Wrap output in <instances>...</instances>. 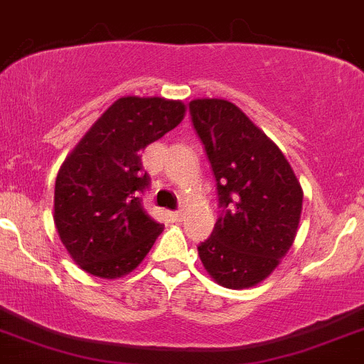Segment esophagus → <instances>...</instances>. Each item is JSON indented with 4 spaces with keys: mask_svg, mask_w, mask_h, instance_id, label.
Wrapping results in <instances>:
<instances>
[{
    "mask_svg": "<svg viewBox=\"0 0 364 364\" xmlns=\"http://www.w3.org/2000/svg\"><path fill=\"white\" fill-rule=\"evenodd\" d=\"M183 217H185V213H183V211H171V218L174 222H181Z\"/></svg>",
    "mask_w": 364,
    "mask_h": 364,
    "instance_id": "obj_1",
    "label": "esophagus"
}]
</instances>
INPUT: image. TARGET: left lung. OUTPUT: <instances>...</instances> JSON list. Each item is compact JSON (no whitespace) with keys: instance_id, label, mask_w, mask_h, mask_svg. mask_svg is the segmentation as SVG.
<instances>
[{"instance_id":"8db88e82","label":"left lung","mask_w":364,"mask_h":364,"mask_svg":"<svg viewBox=\"0 0 364 364\" xmlns=\"http://www.w3.org/2000/svg\"><path fill=\"white\" fill-rule=\"evenodd\" d=\"M217 179L222 215L197 250L211 279L243 290L267 279L297 236L302 186L283 151L236 105L190 101Z\"/></svg>"}]
</instances>
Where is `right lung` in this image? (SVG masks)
<instances>
[{
	"instance_id": "1",
	"label": "right lung",
	"mask_w": 364,
	"mask_h": 364,
	"mask_svg": "<svg viewBox=\"0 0 364 364\" xmlns=\"http://www.w3.org/2000/svg\"><path fill=\"white\" fill-rule=\"evenodd\" d=\"M183 101L126 96L115 101L65 158L55 183V220L74 263L117 279L135 270L164 225L144 210L149 185L140 151L185 117Z\"/></svg>"
}]
</instances>
